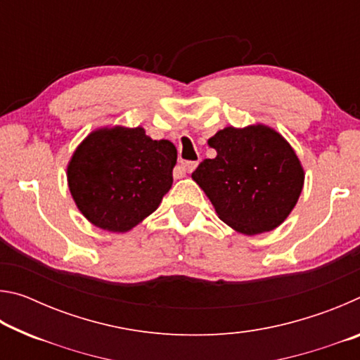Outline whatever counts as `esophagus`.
<instances>
[{
	"label": "esophagus",
	"instance_id": "obj_1",
	"mask_svg": "<svg viewBox=\"0 0 360 360\" xmlns=\"http://www.w3.org/2000/svg\"><path fill=\"white\" fill-rule=\"evenodd\" d=\"M197 165H198V162H184V163H181L179 168L186 173H192L193 169L197 168Z\"/></svg>",
	"mask_w": 360,
	"mask_h": 360
}]
</instances>
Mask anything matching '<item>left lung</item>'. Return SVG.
Segmentation results:
<instances>
[{
    "instance_id": "obj_1",
    "label": "left lung",
    "mask_w": 360,
    "mask_h": 360,
    "mask_svg": "<svg viewBox=\"0 0 360 360\" xmlns=\"http://www.w3.org/2000/svg\"><path fill=\"white\" fill-rule=\"evenodd\" d=\"M214 158L192 173L221 221L245 235L284 222L300 197L304 173L290 144L270 127H227L208 139Z\"/></svg>"
}]
</instances>
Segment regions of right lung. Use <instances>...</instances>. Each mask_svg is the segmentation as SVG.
I'll return each mask as SVG.
<instances>
[{"mask_svg":"<svg viewBox=\"0 0 360 360\" xmlns=\"http://www.w3.org/2000/svg\"><path fill=\"white\" fill-rule=\"evenodd\" d=\"M176 158L173 143L155 141L141 127L95 130L71 157L70 192L94 225L124 233L158 208L172 188Z\"/></svg>","mask_w":360,"mask_h":360,"instance_id":"1","label":"right lung"}]
</instances>
